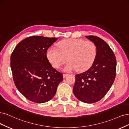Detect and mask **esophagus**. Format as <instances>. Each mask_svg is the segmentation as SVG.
<instances>
[{
  "label": "esophagus",
  "instance_id": "obj_1",
  "mask_svg": "<svg viewBox=\"0 0 129 129\" xmlns=\"http://www.w3.org/2000/svg\"><path fill=\"white\" fill-rule=\"evenodd\" d=\"M69 75V74H68V73H64L63 74V77L64 78H65L67 76H68Z\"/></svg>",
  "mask_w": 129,
  "mask_h": 129
}]
</instances>
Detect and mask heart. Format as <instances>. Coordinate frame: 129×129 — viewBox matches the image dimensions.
Listing matches in <instances>:
<instances>
[{
    "instance_id": "heart-1",
    "label": "heart",
    "mask_w": 129,
    "mask_h": 129,
    "mask_svg": "<svg viewBox=\"0 0 129 129\" xmlns=\"http://www.w3.org/2000/svg\"><path fill=\"white\" fill-rule=\"evenodd\" d=\"M96 54V45L92 41L74 39L62 40L57 44V49L50 47L47 52L48 59L55 69H59L68 59L69 62L63 69L66 72L88 70L94 63Z\"/></svg>"
}]
</instances>
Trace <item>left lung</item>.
I'll return each instance as SVG.
<instances>
[{
	"mask_svg": "<svg viewBox=\"0 0 129 129\" xmlns=\"http://www.w3.org/2000/svg\"><path fill=\"white\" fill-rule=\"evenodd\" d=\"M86 37L96 45V57L88 70L76 74L73 92L80 101L93 103L105 96L113 85L116 74V59L105 41L93 35Z\"/></svg>",
	"mask_w": 129,
	"mask_h": 129,
	"instance_id": "left-lung-1",
	"label": "left lung"
}]
</instances>
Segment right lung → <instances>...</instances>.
Listing matches in <instances>:
<instances>
[{
  "label": "right lung",
  "mask_w": 129,
  "mask_h": 129,
  "mask_svg": "<svg viewBox=\"0 0 129 129\" xmlns=\"http://www.w3.org/2000/svg\"><path fill=\"white\" fill-rule=\"evenodd\" d=\"M55 37H28L18 43L11 56V68L16 88L29 100L42 103L55 96L63 76L52 68L47 57Z\"/></svg>",
  "instance_id": "obj_1"
}]
</instances>
